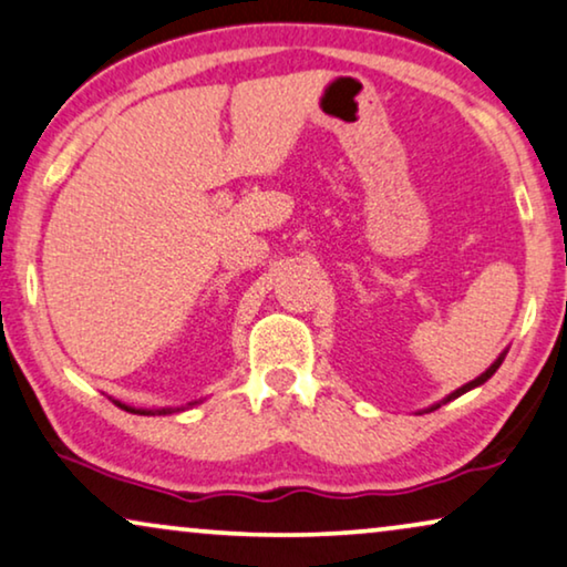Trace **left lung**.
<instances>
[{
    "mask_svg": "<svg viewBox=\"0 0 567 567\" xmlns=\"http://www.w3.org/2000/svg\"><path fill=\"white\" fill-rule=\"evenodd\" d=\"M501 361H503V355H498V361H495V363H493V367L485 371V374H480L477 379H472V382H470V384H464V386H460V390H456V392H452V394H449V398H446L444 402H449V400H454V398H460V394H464V392H470V390H472V386H480V384H483V382H487V379H491V377L495 374V371H498V367H501ZM436 408H441V405H436ZM436 408H431V410H436Z\"/></svg>",
    "mask_w": 567,
    "mask_h": 567,
    "instance_id": "obj_1",
    "label": "left lung"
}]
</instances>
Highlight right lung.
<instances>
[{"label":"right lung","mask_w":567,"mask_h":567,"mask_svg":"<svg viewBox=\"0 0 567 567\" xmlns=\"http://www.w3.org/2000/svg\"><path fill=\"white\" fill-rule=\"evenodd\" d=\"M118 405H121V402H118ZM123 410H128V413H138V415H154L152 413V410H134V408H128V405H121ZM157 413L159 415H165V413H169V410H157Z\"/></svg>","instance_id":"right-lung-1"}]
</instances>
